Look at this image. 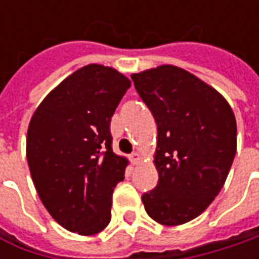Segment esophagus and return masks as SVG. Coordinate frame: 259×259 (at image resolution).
I'll use <instances>...</instances> for the list:
<instances>
[{
    "instance_id": "esophagus-1",
    "label": "esophagus",
    "mask_w": 259,
    "mask_h": 259,
    "mask_svg": "<svg viewBox=\"0 0 259 259\" xmlns=\"http://www.w3.org/2000/svg\"><path fill=\"white\" fill-rule=\"evenodd\" d=\"M130 160H131V163H133V164H138V163H140V160H141V155L138 154V153H133V154L130 155Z\"/></svg>"
}]
</instances>
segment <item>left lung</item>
<instances>
[{
    "instance_id": "left-lung-1",
    "label": "left lung",
    "mask_w": 259,
    "mask_h": 259,
    "mask_svg": "<svg viewBox=\"0 0 259 259\" xmlns=\"http://www.w3.org/2000/svg\"><path fill=\"white\" fill-rule=\"evenodd\" d=\"M157 124L158 183L143 194L155 222L176 226L204 212L236 153V121L222 95L187 70L163 65L131 75Z\"/></svg>"
}]
</instances>
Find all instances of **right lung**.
<instances>
[{
	"instance_id": "1",
	"label": "right lung",
	"mask_w": 259,
	"mask_h": 259,
	"mask_svg": "<svg viewBox=\"0 0 259 259\" xmlns=\"http://www.w3.org/2000/svg\"><path fill=\"white\" fill-rule=\"evenodd\" d=\"M131 80L112 67L88 65L43 99L27 131L35 190L56 222L95 235L111 222L114 187L128 160L112 151L111 118Z\"/></svg>"
}]
</instances>
